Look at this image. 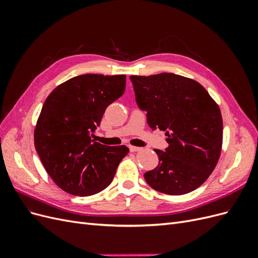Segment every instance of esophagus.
Listing matches in <instances>:
<instances>
[{
  "label": "esophagus",
  "mask_w": 258,
  "mask_h": 258,
  "mask_svg": "<svg viewBox=\"0 0 258 258\" xmlns=\"http://www.w3.org/2000/svg\"><path fill=\"white\" fill-rule=\"evenodd\" d=\"M129 150L131 151V152H139V151H141V147H138V146H132V145H129Z\"/></svg>",
  "instance_id": "1"
}]
</instances>
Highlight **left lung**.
<instances>
[{
	"label": "left lung",
	"instance_id": "1",
	"mask_svg": "<svg viewBox=\"0 0 258 258\" xmlns=\"http://www.w3.org/2000/svg\"><path fill=\"white\" fill-rule=\"evenodd\" d=\"M139 107L153 130L166 131L169 146L155 150L159 163L144 174L155 190L178 196L212 173L223 144L221 110L198 82L173 73L131 75Z\"/></svg>",
	"mask_w": 258,
	"mask_h": 258
}]
</instances>
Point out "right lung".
Wrapping results in <instances>:
<instances>
[{
  "mask_svg": "<svg viewBox=\"0 0 258 258\" xmlns=\"http://www.w3.org/2000/svg\"><path fill=\"white\" fill-rule=\"evenodd\" d=\"M126 89V75L84 74L62 83L45 100L34 129V145L45 170L62 190L91 196L113 181L129 153L92 139L106 107Z\"/></svg>",
  "mask_w": 258,
  "mask_h": 258,
  "instance_id": "right-lung-1",
  "label": "right lung"
}]
</instances>
